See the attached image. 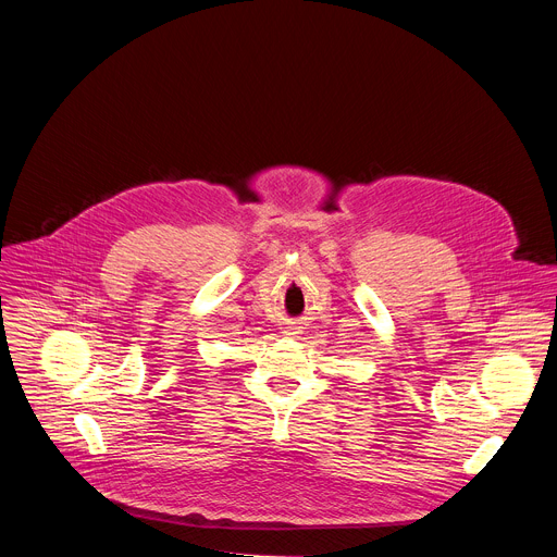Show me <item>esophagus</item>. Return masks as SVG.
<instances>
[{"label":"esophagus","mask_w":557,"mask_h":557,"mask_svg":"<svg viewBox=\"0 0 557 557\" xmlns=\"http://www.w3.org/2000/svg\"><path fill=\"white\" fill-rule=\"evenodd\" d=\"M297 331H299V329H288L286 333H288V335H297Z\"/></svg>","instance_id":"esophagus-1"}]
</instances>
